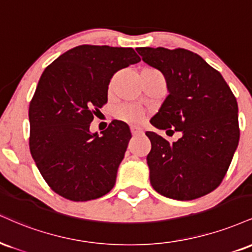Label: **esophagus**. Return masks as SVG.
I'll use <instances>...</instances> for the list:
<instances>
[{
    "label": "esophagus",
    "mask_w": 252,
    "mask_h": 252,
    "mask_svg": "<svg viewBox=\"0 0 252 252\" xmlns=\"http://www.w3.org/2000/svg\"><path fill=\"white\" fill-rule=\"evenodd\" d=\"M130 130H131L132 136H139V135L143 134V130H142L141 128H136V126H131Z\"/></svg>",
    "instance_id": "34e87169"
}]
</instances>
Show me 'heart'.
I'll use <instances>...</instances> for the list:
<instances>
[{
  "mask_svg": "<svg viewBox=\"0 0 252 252\" xmlns=\"http://www.w3.org/2000/svg\"><path fill=\"white\" fill-rule=\"evenodd\" d=\"M142 72H153V74H157L155 69H144ZM117 120L122 121L128 124H132V126H138L144 121L145 113L142 110L141 108L135 107V105H122V107L116 109V113H115Z\"/></svg>",
  "mask_w": 252,
  "mask_h": 252,
  "instance_id": "b5f03b06",
  "label": "heart"
}]
</instances>
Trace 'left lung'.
<instances>
[{
  "label": "left lung",
  "instance_id": "1",
  "mask_svg": "<svg viewBox=\"0 0 252 252\" xmlns=\"http://www.w3.org/2000/svg\"><path fill=\"white\" fill-rule=\"evenodd\" d=\"M136 50L164 75L169 90L151 124L183 134L170 144L156 132H145L151 142L147 156L151 186L178 201L214 191L225 177L239 141L235 95L220 71L192 51L160 47Z\"/></svg>",
  "mask_w": 252,
  "mask_h": 252
}]
</instances>
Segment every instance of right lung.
I'll list each match as a JSON object with an SVG mask.
<instances>
[{"instance_id": "right-lung-1", "label": "right lung", "mask_w": 252, "mask_h": 252, "mask_svg": "<svg viewBox=\"0 0 252 252\" xmlns=\"http://www.w3.org/2000/svg\"><path fill=\"white\" fill-rule=\"evenodd\" d=\"M139 61L132 48L83 44L44 69L29 104V148L60 196L86 202L114 188L131 132L128 124L113 121L98 136L90 123L108 101L115 72Z\"/></svg>"}]
</instances>
